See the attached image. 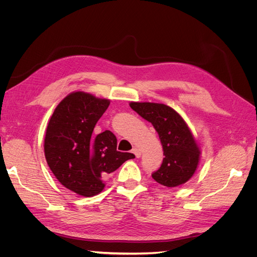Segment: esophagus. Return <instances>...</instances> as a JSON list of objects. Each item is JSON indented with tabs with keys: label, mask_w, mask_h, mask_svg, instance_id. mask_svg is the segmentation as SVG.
Returning <instances> with one entry per match:
<instances>
[{
	"label": "esophagus",
	"mask_w": 257,
	"mask_h": 257,
	"mask_svg": "<svg viewBox=\"0 0 257 257\" xmlns=\"http://www.w3.org/2000/svg\"><path fill=\"white\" fill-rule=\"evenodd\" d=\"M132 152H133L134 154H135V157L138 159V158H141V155H142V151H141V149H138V148H134L133 150H132Z\"/></svg>",
	"instance_id": "esophagus-1"
}]
</instances>
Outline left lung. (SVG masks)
<instances>
[{
	"label": "left lung",
	"mask_w": 257,
	"mask_h": 257,
	"mask_svg": "<svg viewBox=\"0 0 257 257\" xmlns=\"http://www.w3.org/2000/svg\"><path fill=\"white\" fill-rule=\"evenodd\" d=\"M130 106L152 124L164 151L165 158L152 178L167 188L185 183L195 173L200 151L180 114L164 104L131 103Z\"/></svg>",
	"instance_id": "8db88e82"
}]
</instances>
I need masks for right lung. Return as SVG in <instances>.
Returning <instances> with one entry per match:
<instances>
[{
    "label": "right lung",
    "instance_id": "add662e5",
    "mask_svg": "<svg viewBox=\"0 0 257 257\" xmlns=\"http://www.w3.org/2000/svg\"><path fill=\"white\" fill-rule=\"evenodd\" d=\"M108 106V99L72 93L58 105L46 132L45 157L51 172L66 189L85 197L102 192L104 176L135 158L116 151V138L110 131L92 136Z\"/></svg>",
    "mask_w": 257,
    "mask_h": 257
}]
</instances>
